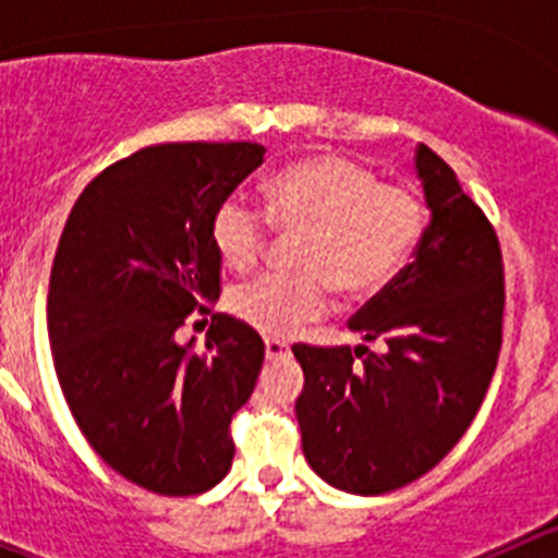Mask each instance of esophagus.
Segmentation results:
<instances>
[{"label":"esophagus","instance_id":"obj_1","mask_svg":"<svg viewBox=\"0 0 558 558\" xmlns=\"http://www.w3.org/2000/svg\"><path fill=\"white\" fill-rule=\"evenodd\" d=\"M265 354H268V360H282L290 354V347L284 343V340H276V338H268L265 340Z\"/></svg>","mask_w":558,"mask_h":558}]
</instances>
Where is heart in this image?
<instances>
[{"label":"heart","mask_w":558,"mask_h":558,"mask_svg":"<svg viewBox=\"0 0 558 558\" xmlns=\"http://www.w3.org/2000/svg\"><path fill=\"white\" fill-rule=\"evenodd\" d=\"M265 215L229 198L211 220V240L229 268L245 270L265 254L270 223L299 234L293 274H259L229 304L265 335H290L327 310L329 288L366 295L405 265L425 229V206L402 186L379 184L366 167L340 156H310L279 170L263 190Z\"/></svg>","instance_id":"b5f03b06"}]
</instances>
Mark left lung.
Listing matches in <instances>:
<instances>
[{"label":"left lung","mask_w":558,"mask_h":558,"mask_svg":"<svg viewBox=\"0 0 558 558\" xmlns=\"http://www.w3.org/2000/svg\"><path fill=\"white\" fill-rule=\"evenodd\" d=\"M416 175L430 223L413 263L349 322L368 347L295 343L302 450L318 477L386 495L430 472L472 425L502 343V256L481 206L427 145Z\"/></svg>","instance_id":"8db88e82"}]
</instances>
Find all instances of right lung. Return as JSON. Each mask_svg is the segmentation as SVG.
Returning a JSON list of instances; mask_svg holds the SVG:
<instances>
[{
  "label": "right lung",
  "mask_w": 558,
  "mask_h": 558,
  "mask_svg": "<svg viewBox=\"0 0 558 558\" xmlns=\"http://www.w3.org/2000/svg\"><path fill=\"white\" fill-rule=\"evenodd\" d=\"M263 156L254 142L142 147L106 167L63 226L47 299L58 383L97 456L156 495H201L231 470L229 425L263 338L223 313L204 352L175 332L220 295L211 220Z\"/></svg>",
  "instance_id": "1"
}]
</instances>
